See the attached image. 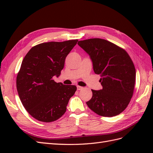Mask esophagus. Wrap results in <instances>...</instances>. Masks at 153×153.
I'll list each match as a JSON object with an SVG mask.
<instances>
[{
    "instance_id": "34e87169",
    "label": "esophagus",
    "mask_w": 153,
    "mask_h": 153,
    "mask_svg": "<svg viewBox=\"0 0 153 153\" xmlns=\"http://www.w3.org/2000/svg\"><path fill=\"white\" fill-rule=\"evenodd\" d=\"M83 89V87H81V86H77V89L78 90V91H79V90H82Z\"/></svg>"
}]
</instances>
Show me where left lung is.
Wrapping results in <instances>:
<instances>
[{
    "label": "left lung",
    "mask_w": 153,
    "mask_h": 153,
    "mask_svg": "<svg viewBox=\"0 0 153 153\" xmlns=\"http://www.w3.org/2000/svg\"><path fill=\"white\" fill-rule=\"evenodd\" d=\"M79 46L89 54L94 72L100 74V90H91L92 98L86 104L97 114L112 117L128 106L134 93L136 71L127 52L102 39L79 41Z\"/></svg>",
    "instance_id": "obj_1"
}]
</instances>
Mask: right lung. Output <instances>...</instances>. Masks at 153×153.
<instances>
[{
	"instance_id": "right-lung-1",
	"label": "right lung",
	"mask_w": 153,
	"mask_h": 153,
	"mask_svg": "<svg viewBox=\"0 0 153 153\" xmlns=\"http://www.w3.org/2000/svg\"><path fill=\"white\" fill-rule=\"evenodd\" d=\"M78 41L48 42L32 47L23 60L16 78V87L23 106L39 121L51 122L66 111L75 85L55 82L65 59Z\"/></svg>"
}]
</instances>
